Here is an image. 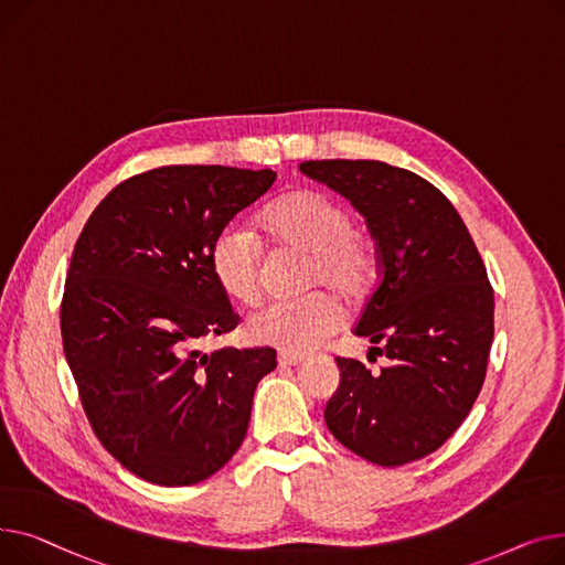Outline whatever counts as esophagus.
<instances>
[{
    "label": "esophagus",
    "instance_id": "34e87169",
    "mask_svg": "<svg viewBox=\"0 0 565 565\" xmlns=\"http://www.w3.org/2000/svg\"><path fill=\"white\" fill-rule=\"evenodd\" d=\"M278 362L282 364V367H301V364L306 362V358L303 355H294V353H280Z\"/></svg>",
    "mask_w": 565,
    "mask_h": 565
}]
</instances>
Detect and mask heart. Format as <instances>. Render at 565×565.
I'll return each instance as SVG.
<instances>
[{
    "mask_svg": "<svg viewBox=\"0 0 565 565\" xmlns=\"http://www.w3.org/2000/svg\"><path fill=\"white\" fill-rule=\"evenodd\" d=\"M262 235L280 248L310 250L306 285H328L344 296H358L372 278V250L353 230L351 212L335 198L312 189H296L257 214ZM210 269L221 291L239 306L253 308L264 294V250L253 230L225 225L210 248ZM342 323L338 298L312 291L291 301H274L248 321L257 344L303 355L319 349Z\"/></svg>",
    "mask_w": 565,
    "mask_h": 565,
    "instance_id": "heart-1",
    "label": "heart"
}]
</instances>
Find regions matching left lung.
<instances>
[{
    "instance_id": "1",
    "label": "left lung",
    "mask_w": 565,
    "mask_h": 565,
    "mask_svg": "<svg viewBox=\"0 0 565 565\" xmlns=\"http://www.w3.org/2000/svg\"><path fill=\"white\" fill-rule=\"evenodd\" d=\"M298 169L349 198L367 221L379 282L353 333L390 360L372 374L360 360L335 358L342 381L326 426L364 460L406 466L443 447L481 392L494 335L483 259L447 195L406 169L374 159Z\"/></svg>"
}]
</instances>
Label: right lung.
<instances>
[{"label": "right lung", "instance_id": "obj_1", "mask_svg": "<svg viewBox=\"0 0 565 565\" xmlns=\"http://www.w3.org/2000/svg\"><path fill=\"white\" fill-rule=\"evenodd\" d=\"M276 182L271 169L161 166L88 216L61 301V338L105 449L157 486L218 472L248 430L276 351L195 344L239 323L210 269L218 232Z\"/></svg>", "mask_w": 565, "mask_h": 565}]
</instances>
